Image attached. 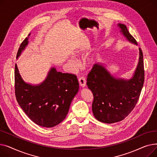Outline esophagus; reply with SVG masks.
I'll return each mask as SVG.
<instances>
[{"label": "esophagus", "mask_w": 157, "mask_h": 157, "mask_svg": "<svg viewBox=\"0 0 157 157\" xmlns=\"http://www.w3.org/2000/svg\"><path fill=\"white\" fill-rule=\"evenodd\" d=\"M79 81V85L81 86V87H85L86 86V81L85 79V78L84 77H81L80 78H79L78 79Z\"/></svg>", "instance_id": "34e87169"}]
</instances>
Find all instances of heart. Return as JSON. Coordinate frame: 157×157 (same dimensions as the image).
Wrapping results in <instances>:
<instances>
[{
	"instance_id": "1",
	"label": "heart",
	"mask_w": 157,
	"mask_h": 157,
	"mask_svg": "<svg viewBox=\"0 0 157 157\" xmlns=\"http://www.w3.org/2000/svg\"><path fill=\"white\" fill-rule=\"evenodd\" d=\"M81 54L80 52H76L75 53H74V56H78L79 55ZM69 65L71 66L72 67H75L76 66V62L72 60V59H69L68 61ZM83 63L86 67H90L91 66L93 63H94V58L92 56H86L85 59H83Z\"/></svg>"
}]
</instances>
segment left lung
<instances>
[{
    "label": "left lung",
    "mask_w": 157,
    "mask_h": 157,
    "mask_svg": "<svg viewBox=\"0 0 157 157\" xmlns=\"http://www.w3.org/2000/svg\"><path fill=\"white\" fill-rule=\"evenodd\" d=\"M120 34L128 42L137 45L125 25L118 23ZM144 79L143 55L139 48V60L132 76L118 78L111 74L105 64L97 62L88 74L86 85L94 95L92 112L101 122L113 123L127 117L136 105Z\"/></svg>",
    "instance_id": "obj_1"
}]
</instances>
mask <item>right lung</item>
I'll return each instance as SVG.
<instances>
[{
	"mask_svg": "<svg viewBox=\"0 0 157 157\" xmlns=\"http://www.w3.org/2000/svg\"><path fill=\"white\" fill-rule=\"evenodd\" d=\"M30 36V33L21 44L17 59L29 44ZM14 81L16 100L23 111L36 124L46 128L59 125L65 118L79 91L75 75L58 72L53 67L43 82L33 85L23 80L16 64Z\"/></svg>",
	"mask_w": 157,
	"mask_h": 157,
	"instance_id": "1",
	"label": "right lung"
}]
</instances>
